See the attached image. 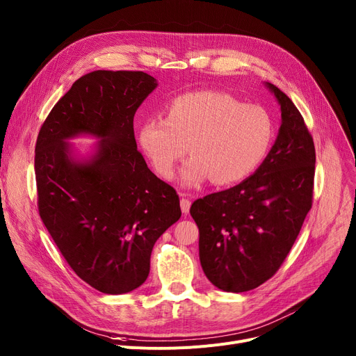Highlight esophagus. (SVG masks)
I'll use <instances>...</instances> for the list:
<instances>
[{
    "label": "esophagus",
    "mask_w": 356,
    "mask_h": 356,
    "mask_svg": "<svg viewBox=\"0 0 356 356\" xmlns=\"http://www.w3.org/2000/svg\"><path fill=\"white\" fill-rule=\"evenodd\" d=\"M179 197H181V211L184 214H188V213H190V208H191V200L188 198V194H185V193H181Z\"/></svg>",
    "instance_id": "esophagus-1"
}]
</instances>
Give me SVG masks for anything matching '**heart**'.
<instances>
[{"label": "heart", "mask_w": 356, "mask_h": 356, "mask_svg": "<svg viewBox=\"0 0 356 356\" xmlns=\"http://www.w3.org/2000/svg\"><path fill=\"white\" fill-rule=\"evenodd\" d=\"M273 120L259 104H243L228 93L190 92L172 99L163 118L145 119L136 142L155 171L171 179L188 145L194 155L181 171L186 186L208 179L229 185L247 178L264 159Z\"/></svg>", "instance_id": "1"}]
</instances>
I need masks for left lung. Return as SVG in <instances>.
Here are the masks:
<instances>
[{
  "mask_svg": "<svg viewBox=\"0 0 356 356\" xmlns=\"http://www.w3.org/2000/svg\"><path fill=\"white\" fill-rule=\"evenodd\" d=\"M282 124L261 165L238 185L197 200L200 261L207 279L241 293L273 276L312 208L315 145L298 108L271 83Z\"/></svg>",
  "mask_w": 356,
  "mask_h": 356,
  "instance_id": "left-lung-1",
  "label": "left lung"
}]
</instances>
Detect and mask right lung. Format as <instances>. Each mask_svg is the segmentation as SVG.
<instances>
[{"instance_id": "right-lung-1", "label": "right lung", "mask_w": 356, "mask_h": 356, "mask_svg": "<svg viewBox=\"0 0 356 356\" xmlns=\"http://www.w3.org/2000/svg\"><path fill=\"white\" fill-rule=\"evenodd\" d=\"M158 86L143 72L81 76L49 113L35 143L38 213L74 273L106 295L138 289L156 240L181 217L174 188L146 165L134 116ZM98 142L80 156L68 142Z\"/></svg>"}]
</instances>
